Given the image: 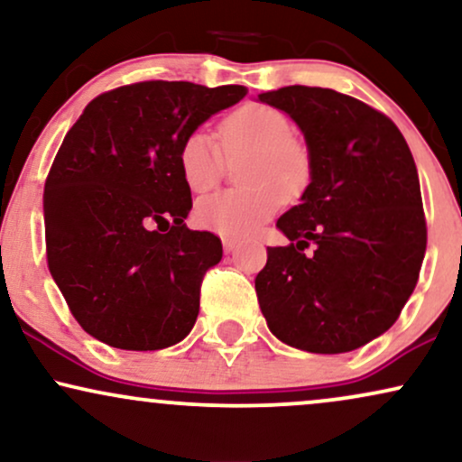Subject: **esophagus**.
Listing matches in <instances>:
<instances>
[{"label": "esophagus", "instance_id": "esophagus-1", "mask_svg": "<svg viewBox=\"0 0 462 462\" xmlns=\"http://www.w3.org/2000/svg\"><path fill=\"white\" fill-rule=\"evenodd\" d=\"M221 243H224V252L226 254H232L238 247V241H236V238H232V236H224V238H221Z\"/></svg>", "mask_w": 462, "mask_h": 462}]
</instances>
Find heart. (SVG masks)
Here are the masks:
<instances>
[{"instance_id":"1","label":"heart","mask_w":462,"mask_h":462,"mask_svg":"<svg viewBox=\"0 0 462 462\" xmlns=\"http://www.w3.org/2000/svg\"><path fill=\"white\" fill-rule=\"evenodd\" d=\"M217 137L219 143L196 131L178 150L182 178L196 193L208 191L224 178L226 159L236 163L247 157L241 163V180L247 187L199 199L196 219L207 230L230 236L252 235L284 199H297L308 189L312 178L308 150L292 140L291 120L280 109L243 105L221 120Z\"/></svg>"}]
</instances>
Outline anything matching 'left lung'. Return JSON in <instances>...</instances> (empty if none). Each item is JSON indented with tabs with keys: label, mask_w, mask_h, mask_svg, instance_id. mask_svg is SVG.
Wrapping results in <instances>:
<instances>
[{
	"label": "left lung",
	"mask_w": 462,
	"mask_h": 462,
	"mask_svg": "<svg viewBox=\"0 0 462 462\" xmlns=\"http://www.w3.org/2000/svg\"><path fill=\"white\" fill-rule=\"evenodd\" d=\"M301 129L312 178L266 247L255 292L277 340L336 355L364 346L398 320L418 284L426 219L413 154L398 126L329 88L258 94Z\"/></svg>",
	"instance_id": "left-lung-1"
}]
</instances>
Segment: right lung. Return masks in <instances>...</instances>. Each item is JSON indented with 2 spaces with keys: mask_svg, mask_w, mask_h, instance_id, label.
<instances>
[{
  "mask_svg": "<svg viewBox=\"0 0 462 462\" xmlns=\"http://www.w3.org/2000/svg\"><path fill=\"white\" fill-rule=\"evenodd\" d=\"M243 86L142 81L105 92L66 133L44 182L51 277L83 331L122 351L185 340L221 241L189 230L178 150Z\"/></svg>",
  "mask_w": 462,
  "mask_h": 462,
  "instance_id": "add662e5",
  "label": "right lung"
}]
</instances>
